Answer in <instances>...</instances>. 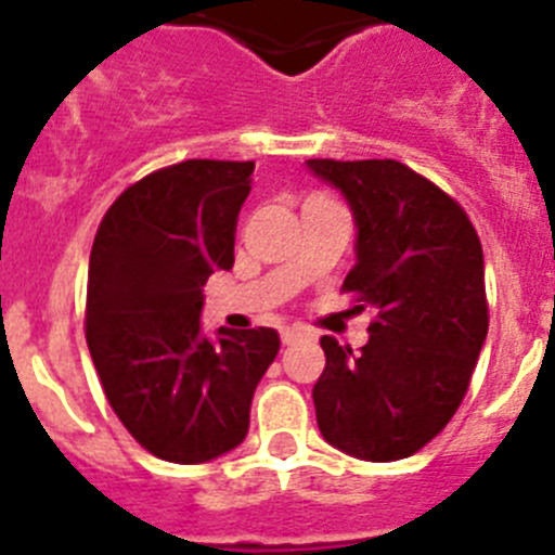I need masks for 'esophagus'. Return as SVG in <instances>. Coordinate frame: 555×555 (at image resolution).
Returning <instances> with one entry per match:
<instances>
[{
  "mask_svg": "<svg viewBox=\"0 0 555 555\" xmlns=\"http://www.w3.org/2000/svg\"><path fill=\"white\" fill-rule=\"evenodd\" d=\"M300 336H306V331H302V327H297V325H294V327H283V331H281V341H283V345H292V341H297V338H300Z\"/></svg>",
  "mask_w": 555,
  "mask_h": 555,
  "instance_id": "34e87169",
  "label": "esophagus"
}]
</instances>
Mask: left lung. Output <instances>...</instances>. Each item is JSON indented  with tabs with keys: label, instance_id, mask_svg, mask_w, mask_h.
I'll return each mask as SVG.
<instances>
[{
	"label": "left lung",
	"instance_id": "obj_1",
	"mask_svg": "<svg viewBox=\"0 0 555 555\" xmlns=\"http://www.w3.org/2000/svg\"><path fill=\"white\" fill-rule=\"evenodd\" d=\"M306 164L350 205L356 267L341 288L375 311L358 356L322 336L317 425L356 459H409L450 423L487 341L478 233L453 197L400 160Z\"/></svg>",
	"mask_w": 555,
	"mask_h": 555
}]
</instances>
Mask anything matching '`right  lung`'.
I'll list each match as a JSON object with an SVG mask.
<instances>
[{"label":"right lung","instance_id":"add662e5","mask_svg":"<svg viewBox=\"0 0 555 555\" xmlns=\"http://www.w3.org/2000/svg\"><path fill=\"white\" fill-rule=\"evenodd\" d=\"M253 160H183L121 191L88 261L86 341L107 403L164 461L203 464L244 442L281 350L272 327L203 333V286L233 267Z\"/></svg>","mask_w":555,"mask_h":555}]
</instances>
